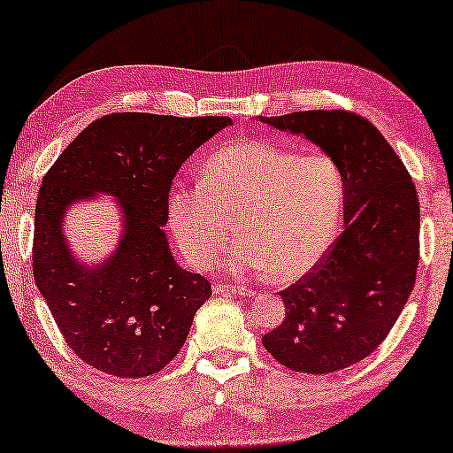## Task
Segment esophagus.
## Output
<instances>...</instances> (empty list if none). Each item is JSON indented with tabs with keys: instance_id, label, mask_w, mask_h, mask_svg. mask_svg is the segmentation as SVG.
Listing matches in <instances>:
<instances>
[{
	"instance_id": "34e87169",
	"label": "esophagus",
	"mask_w": 453,
	"mask_h": 453,
	"mask_svg": "<svg viewBox=\"0 0 453 453\" xmlns=\"http://www.w3.org/2000/svg\"><path fill=\"white\" fill-rule=\"evenodd\" d=\"M214 293H231V295H241V296H247V295H253V291L247 287H241V285H226V283H214L212 285Z\"/></svg>"
}]
</instances>
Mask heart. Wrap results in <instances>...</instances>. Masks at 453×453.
<instances>
[{
  "label": "heart",
  "instance_id": "1",
  "mask_svg": "<svg viewBox=\"0 0 453 453\" xmlns=\"http://www.w3.org/2000/svg\"><path fill=\"white\" fill-rule=\"evenodd\" d=\"M343 176L327 154H299L265 140L220 148L204 160L200 184L176 188L168 222L182 255L209 266L234 239L242 273L269 271L275 283L305 277L335 239Z\"/></svg>",
  "mask_w": 453,
  "mask_h": 453
}]
</instances>
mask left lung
<instances>
[{
    "label": "left lung",
    "instance_id": "obj_1",
    "mask_svg": "<svg viewBox=\"0 0 453 453\" xmlns=\"http://www.w3.org/2000/svg\"><path fill=\"white\" fill-rule=\"evenodd\" d=\"M303 134L343 176L345 228L313 271L280 291L285 321L263 345L293 372L325 375L383 343L413 291L419 200L411 176L375 126L349 110L258 116Z\"/></svg>",
    "mask_w": 453,
    "mask_h": 453
}]
</instances>
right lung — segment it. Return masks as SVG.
<instances>
[{"mask_svg": "<svg viewBox=\"0 0 453 453\" xmlns=\"http://www.w3.org/2000/svg\"><path fill=\"white\" fill-rule=\"evenodd\" d=\"M226 116L114 112L86 126L42 180L32 266L59 333L88 365L138 380L165 369L212 295L200 273L170 255L165 226L170 184L200 144L231 126ZM114 194L125 212L117 253L81 267L65 247L61 220L76 199Z\"/></svg>", "mask_w": 453, "mask_h": 453, "instance_id": "obj_1", "label": "right lung"}]
</instances>
